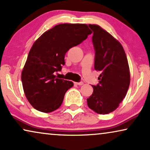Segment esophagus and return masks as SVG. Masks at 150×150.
<instances>
[{"label": "esophagus", "instance_id": "obj_1", "mask_svg": "<svg viewBox=\"0 0 150 150\" xmlns=\"http://www.w3.org/2000/svg\"><path fill=\"white\" fill-rule=\"evenodd\" d=\"M75 83L78 85H83V84H84L83 82H81H81H77V83Z\"/></svg>", "mask_w": 150, "mask_h": 150}]
</instances>
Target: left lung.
Listing matches in <instances>:
<instances>
[{
	"label": "left lung",
	"mask_w": 150,
	"mask_h": 150,
	"mask_svg": "<svg viewBox=\"0 0 150 150\" xmlns=\"http://www.w3.org/2000/svg\"><path fill=\"white\" fill-rule=\"evenodd\" d=\"M93 31L95 50L94 69L100 71L99 83L92 85V94L87 105L100 114L113 112L123 100L130 83L129 68L121 44L96 25H89Z\"/></svg>",
	"instance_id": "obj_1"
}]
</instances>
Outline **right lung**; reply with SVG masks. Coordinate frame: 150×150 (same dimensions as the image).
Returning <instances> with one entry per match:
<instances>
[{"label":"right lung","mask_w":150,"mask_h":150,"mask_svg":"<svg viewBox=\"0 0 150 150\" xmlns=\"http://www.w3.org/2000/svg\"><path fill=\"white\" fill-rule=\"evenodd\" d=\"M92 33L86 24L64 23L47 30L35 41L21 74L23 90L33 108L49 113L61 105L74 83L57 79L55 74L65 65L66 52Z\"/></svg>","instance_id":"obj_1"}]
</instances>
